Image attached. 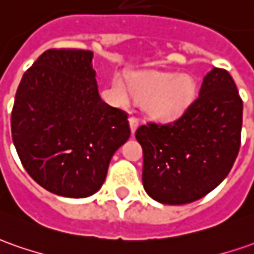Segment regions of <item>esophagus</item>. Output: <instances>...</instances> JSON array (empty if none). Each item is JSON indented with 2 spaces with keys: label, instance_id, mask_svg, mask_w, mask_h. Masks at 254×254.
<instances>
[{
  "label": "esophagus",
  "instance_id": "34e87169",
  "mask_svg": "<svg viewBox=\"0 0 254 254\" xmlns=\"http://www.w3.org/2000/svg\"><path fill=\"white\" fill-rule=\"evenodd\" d=\"M129 125H130V130H132V133L136 132V129L139 127V120L136 118V117H129Z\"/></svg>",
  "mask_w": 254,
  "mask_h": 254
}]
</instances>
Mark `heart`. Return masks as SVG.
<instances>
[{"mask_svg":"<svg viewBox=\"0 0 254 254\" xmlns=\"http://www.w3.org/2000/svg\"><path fill=\"white\" fill-rule=\"evenodd\" d=\"M129 86L117 76L113 93L120 103H127L130 94L143 101L144 110L157 120L174 121L182 117L194 100L196 83L189 75H174L160 70H141L127 76Z\"/></svg>","mask_w":254,"mask_h":254,"instance_id":"b5f03b06","label":"heart"}]
</instances>
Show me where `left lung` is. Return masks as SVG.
<instances>
[{"label":"left lung","instance_id":"8db88e82","mask_svg":"<svg viewBox=\"0 0 254 254\" xmlns=\"http://www.w3.org/2000/svg\"><path fill=\"white\" fill-rule=\"evenodd\" d=\"M242 98L228 70L213 68L182 117L136 130L143 147V186L164 204L201 199L221 184L241 147Z\"/></svg>","mask_w":254,"mask_h":254}]
</instances>
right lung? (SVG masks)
I'll return each mask as SVG.
<instances>
[{
  "label": "right lung",
  "instance_id": "1",
  "mask_svg": "<svg viewBox=\"0 0 254 254\" xmlns=\"http://www.w3.org/2000/svg\"><path fill=\"white\" fill-rule=\"evenodd\" d=\"M93 53L50 48L25 72L11 115L12 140L27 174L48 192L87 197L104 184L129 139L127 114L104 103Z\"/></svg>",
  "mask_w": 254,
  "mask_h": 254
}]
</instances>
